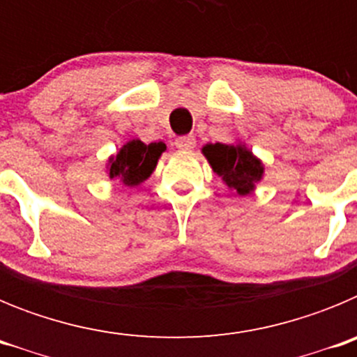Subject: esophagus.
<instances>
[{"mask_svg":"<svg viewBox=\"0 0 357 357\" xmlns=\"http://www.w3.org/2000/svg\"><path fill=\"white\" fill-rule=\"evenodd\" d=\"M195 144H197V139H195L193 135H182V137H176L175 139V146L178 150H193Z\"/></svg>","mask_w":357,"mask_h":357,"instance_id":"1","label":"esophagus"}]
</instances>
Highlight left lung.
I'll list each match as a JSON object with an SVG mask.
<instances>
[{"label": "left lung", "instance_id": "8db88e82", "mask_svg": "<svg viewBox=\"0 0 357 357\" xmlns=\"http://www.w3.org/2000/svg\"><path fill=\"white\" fill-rule=\"evenodd\" d=\"M202 153L223 184L236 191L239 197H247L255 191V184L264 178V164L243 141L236 143H207Z\"/></svg>", "mask_w": 357, "mask_h": 357}]
</instances>
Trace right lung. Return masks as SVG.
Masks as SVG:
<instances>
[{"label": "right lung", "instance_id": "add662e5", "mask_svg": "<svg viewBox=\"0 0 357 357\" xmlns=\"http://www.w3.org/2000/svg\"><path fill=\"white\" fill-rule=\"evenodd\" d=\"M164 151V143L144 144L141 139H128L114 155L107 159V176L110 181H119L127 188H137L155 172Z\"/></svg>", "mask_w": 357, "mask_h": 357}]
</instances>
